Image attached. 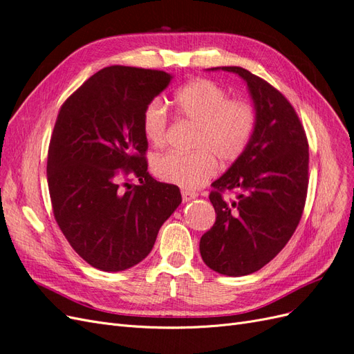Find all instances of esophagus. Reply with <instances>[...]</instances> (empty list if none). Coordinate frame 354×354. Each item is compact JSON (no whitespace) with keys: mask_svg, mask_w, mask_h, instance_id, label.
<instances>
[{"mask_svg":"<svg viewBox=\"0 0 354 354\" xmlns=\"http://www.w3.org/2000/svg\"><path fill=\"white\" fill-rule=\"evenodd\" d=\"M181 196H183V202H189L192 199H196L198 194H196V192H194V190L183 189V190H181Z\"/></svg>","mask_w":354,"mask_h":354,"instance_id":"esophagus-1","label":"esophagus"}]
</instances>
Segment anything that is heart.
Instances as JSON below:
<instances>
[{
  "instance_id": "b5f03b06",
  "label": "heart",
  "mask_w": 354,
  "mask_h": 354,
  "mask_svg": "<svg viewBox=\"0 0 354 354\" xmlns=\"http://www.w3.org/2000/svg\"><path fill=\"white\" fill-rule=\"evenodd\" d=\"M176 113L196 130L190 153L169 152L153 160L158 178L183 189H199L216 174L217 160L233 162L248 147L255 127V112L250 103L229 100L220 85L208 80H194L174 95ZM168 115L160 100H152L143 112V134L149 143L165 142Z\"/></svg>"
}]
</instances>
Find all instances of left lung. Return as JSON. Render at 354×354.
Wrapping results in <instances>:
<instances>
[{"label":"left lung","mask_w":354,"mask_h":354,"mask_svg":"<svg viewBox=\"0 0 354 354\" xmlns=\"http://www.w3.org/2000/svg\"><path fill=\"white\" fill-rule=\"evenodd\" d=\"M208 71L239 75L255 111L248 147L212 183L217 217L199 242L209 269L238 277L260 270L294 234L307 196L308 143L291 103L269 82L239 66ZM233 188L237 199L224 201L222 190Z\"/></svg>","instance_id":"8db88e82"}]
</instances>
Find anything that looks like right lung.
I'll return each mask as SVG.
<instances>
[{"mask_svg":"<svg viewBox=\"0 0 354 354\" xmlns=\"http://www.w3.org/2000/svg\"><path fill=\"white\" fill-rule=\"evenodd\" d=\"M171 80L164 71L104 68L57 115L47 159L53 212L75 252L99 270L121 272L145 260L181 203L177 186L147 173L142 127L146 106ZM130 172L141 185L122 189L119 178Z\"/></svg>","mask_w":354,"mask_h":354,"instance_id":"1","label":"right lung"}]
</instances>
